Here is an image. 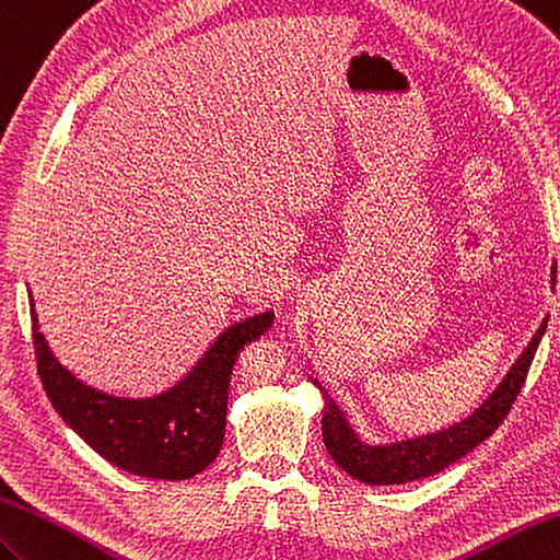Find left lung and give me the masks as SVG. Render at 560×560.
<instances>
[{"label":"left lung","instance_id":"8db88e82","mask_svg":"<svg viewBox=\"0 0 560 560\" xmlns=\"http://www.w3.org/2000/svg\"><path fill=\"white\" fill-rule=\"evenodd\" d=\"M556 284V270H551V288ZM549 316H544L539 330L517 357V362L495 385V390L483 400L469 417L455 421L441 431L424 433V436L402 439L393 443H366L354 427L347 421V415L332 400L323 385L308 376L323 395V443L338 467L352 479L369 483V487H390V483H407L431 475L457 463L469 451H475L481 441H487L499 429L505 415L511 412L515 397L523 388L534 352L544 338Z\"/></svg>","mask_w":560,"mask_h":560}]
</instances>
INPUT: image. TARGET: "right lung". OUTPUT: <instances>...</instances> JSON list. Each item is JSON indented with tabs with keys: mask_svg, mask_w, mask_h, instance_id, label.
Segmentation results:
<instances>
[{
	"mask_svg": "<svg viewBox=\"0 0 560 560\" xmlns=\"http://www.w3.org/2000/svg\"><path fill=\"white\" fill-rule=\"evenodd\" d=\"M37 374L57 415L107 463L139 477L182 481L203 471L222 448L228 388L234 362L264 335L276 314L264 312L234 323L198 364L172 388L151 397L112 395L79 376L49 350L31 294Z\"/></svg>",
	"mask_w": 560,
	"mask_h": 560,
	"instance_id": "right-lung-1",
	"label": "right lung"
}]
</instances>
